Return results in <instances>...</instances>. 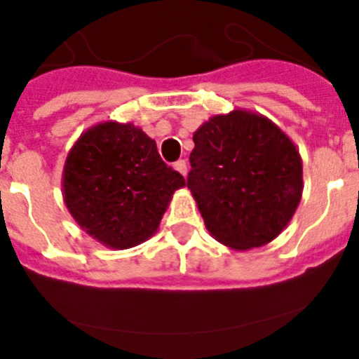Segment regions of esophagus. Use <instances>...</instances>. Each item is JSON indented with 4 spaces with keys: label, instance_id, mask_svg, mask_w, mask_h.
Wrapping results in <instances>:
<instances>
[{
    "label": "esophagus",
    "instance_id": "1",
    "mask_svg": "<svg viewBox=\"0 0 359 359\" xmlns=\"http://www.w3.org/2000/svg\"><path fill=\"white\" fill-rule=\"evenodd\" d=\"M174 169L182 174V176H187V162H185V160H177V162L174 163Z\"/></svg>",
    "mask_w": 359,
    "mask_h": 359
}]
</instances>
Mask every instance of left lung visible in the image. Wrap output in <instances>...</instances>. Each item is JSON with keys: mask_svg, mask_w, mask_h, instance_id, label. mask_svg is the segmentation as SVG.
<instances>
[{"mask_svg": "<svg viewBox=\"0 0 359 359\" xmlns=\"http://www.w3.org/2000/svg\"><path fill=\"white\" fill-rule=\"evenodd\" d=\"M194 144L187 187L210 235L238 251L272 242L302 196L295 144L248 110L213 115L194 133Z\"/></svg>", "mask_w": 359, "mask_h": 359, "instance_id": "left-lung-1", "label": "left lung"}]
</instances>
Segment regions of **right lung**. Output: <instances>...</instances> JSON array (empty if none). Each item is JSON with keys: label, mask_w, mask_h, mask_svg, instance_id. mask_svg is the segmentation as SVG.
Returning a JSON list of instances; mask_svg holds the SVG:
<instances>
[{"label": "right lung", "mask_w": 359, "mask_h": 359, "mask_svg": "<svg viewBox=\"0 0 359 359\" xmlns=\"http://www.w3.org/2000/svg\"><path fill=\"white\" fill-rule=\"evenodd\" d=\"M185 177L163 162L156 142L131 123L88 128L62 174L64 201L92 238L111 249L146 242Z\"/></svg>", "instance_id": "add662e5"}]
</instances>
